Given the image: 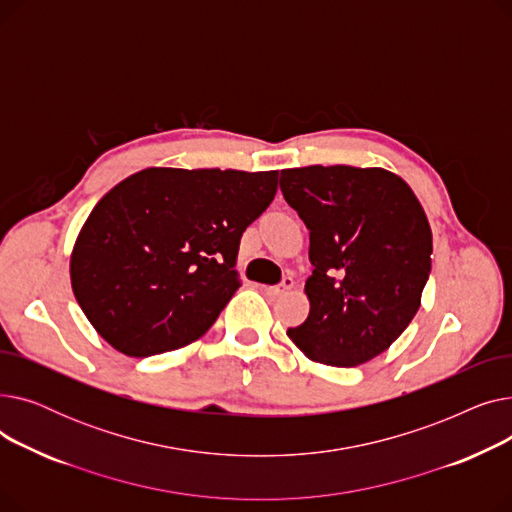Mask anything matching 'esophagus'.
<instances>
[{"instance_id": "obj_1", "label": "esophagus", "mask_w": 512, "mask_h": 512, "mask_svg": "<svg viewBox=\"0 0 512 512\" xmlns=\"http://www.w3.org/2000/svg\"><path fill=\"white\" fill-rule=\"evenodd\" d=\"M292 286H294V280H292L290 276H286L280 284H276V286H267V288H265V292L270 294V297H280V294L288 292Z\"/></svg>"}]
</instances>
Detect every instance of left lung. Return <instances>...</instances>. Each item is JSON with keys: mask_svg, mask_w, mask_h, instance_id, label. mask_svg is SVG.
Segmentation results:
<instances>
[{"mask_svg": "<svg viewBox=\"0 0 512 512\" xmlns=\"http://www.w3.org/2000/svg\"><path fill=\"white\" fill-rule=\"evenodd\" d=\"M280 191L309 228V317L288 336L319 363L355 367L407 330L432 270L423 207L382 168L282 170Z\"/></svg>", "mask_w": 512, "mask_h": 512, "instance_id": "8db88e82", "label": "left lung"}]
</instances>
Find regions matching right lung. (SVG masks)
<instances>
[{
  "label": "right lung",
  "instance_id": "1",
  "mask_svg": "<svg viewBox=\"0 0 512 512\" xmlns=\"http://www.w3.org/2000/svg\"><path fill=\"white\" fill-rule=\"evenodd\" d=\"M278 172L147 168L91 211L70 259L74 297L128 357L203 336L240 286V236L274 201Z\"/></svg>",
  "mask_w": 512,
  "mask_h": 512
}]
</instances>
